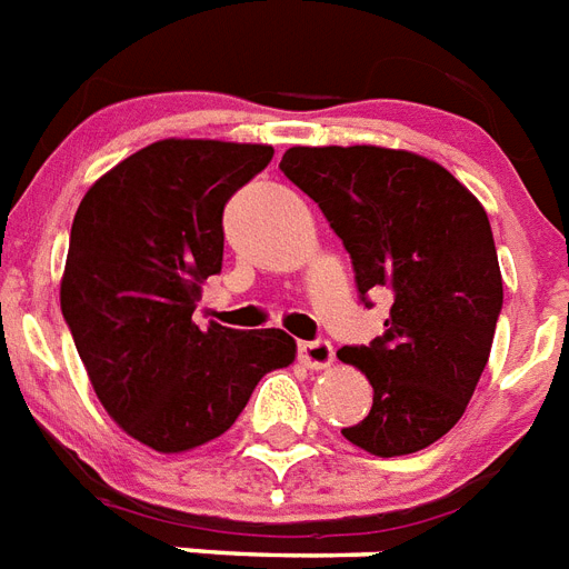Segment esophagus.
Wrapping results in <instances>:
<instances>
[{
  "instance_id": "34e87169",
  "label": "esophagus",
  "mask_w": 569,
  "mask_h": 569,
  "mask_svg": "<svg viewBox=\"0 0 569 569\" xmlns=\"http://www.w3.org/2000/svg\"><path fill=\"white\" fill-rule=\"evenodd\" d=\"M298 352L300 361L307 367H312V370H327V367H332V361H336L332 343L323 341V338H318V341H303L298 347Z\"/></svg>"
}]
</instances>
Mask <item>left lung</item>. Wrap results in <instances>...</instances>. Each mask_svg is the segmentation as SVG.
Segmentation results:
<instances>
[{"label": "left lung", "instance_id": "1", "mask_svg": "<svg viewBox=\"0 0 569 569\" xmlns=\"http://www.w3.org/2000/svg\"><path fill=\"white\" fill-rule=\"evenodd\" d=\"M280 170L341 237L358 295L390 292L385 336L338 358L373 385V408L343 437L402 457L446 437L475 396L503 307L489 217L466 184L408 150L292 147Z\"/></svg>", "mask_w": 569, "mask_h": 569}]
</instances>
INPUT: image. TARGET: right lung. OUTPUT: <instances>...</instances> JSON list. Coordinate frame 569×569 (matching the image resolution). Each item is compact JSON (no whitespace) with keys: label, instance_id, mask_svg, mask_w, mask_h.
Instances as JSON below:
<instances>
[{"label":"right lung","instance_id":"add662e5","mask_svg":"<svg viewBox=\"0 0 569 569\" xmlns=\"http://www.w3.org/2000/svg\"><path fill=\"white\" fill-rule=\"evenodd\" d=\"M271 156L164 138L100 176L74 213L60 309L100 405L159 455L222 437L257 381L295 361L283 329L193 323L202 283L222 269L226 202Z\"/></svg>","mask_w":569,"mask_h":569}]
</instances>
